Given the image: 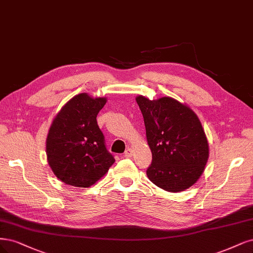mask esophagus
Instances as JSON below:
<instances>
[{"instance_id":"1","label":"esophagus","mask_w":253,"mask_h":253,"mask_svg":"<svg viewBox=\"0 0 253 253\" xmlns=\"http://www.w3.org/2000/svg\"><path fill=\"white\" fill-rule=\"evenodd\" d=\"M132 154H133V151L130 150V149H127L125 152V156L126 157V158H129V157H132Z\"/></svg>"}]
</instances>
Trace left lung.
Returning <instances> with one entry per match:
<instances>
[{
  "label": "left lung",
  "mask_w": 253,
  "mask_h": 253,
  "mask_svg": "<svg viewBox=\"0 0 253 253\" xmlns=\"http://www.w3.org/2000/svg\"><path fill=\"white\" fill-rule=\"evenodd\" d=\"M136 101L153 156L147 177L170 193L194 185L210 156L207 138L196 113L171 97L150 100L139 95Z\"/></svg>",
  "instance_id": "left-lung-1"
}]
</instances>
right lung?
Listing matches in <instances>:
<instances>
[{
  "label": "right lung",
  "mask_w": 253,
  "mask_h": 253,
  "mask_svg": "<svg viewBox=\"0 0 253 253\" xmlns=\"http://www.w3.org/2000/svg\"><path fill=\"white\" fill-rule=\"evenodd\" d=\"M107 98L75 95L52 121L46 140L47 160L54 175L68 185L90 187L115 162L97 125Z\"/></svg>",
  "instance_id": "add662e5"
}]
</instances>
